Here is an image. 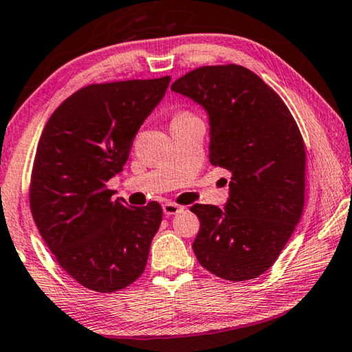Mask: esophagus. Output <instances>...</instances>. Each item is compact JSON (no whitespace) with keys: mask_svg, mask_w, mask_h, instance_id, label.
<instances>
[{"mask_svg":"<svg viewBox=\"0 0 352 352\" xmlns=\"http://www.w3.org/2000/svg\"><path fill=\"white\" fill-rule=\"evenodd\" d=\"M164 213L166 214V217H170V214H176L184 210V207L179 206V204H175V202H166V204H164Z\"/></svg>","mask_w":352,"mask_h":352,"instance_id":"34e87169","label":"esophagus"}]
</instances>
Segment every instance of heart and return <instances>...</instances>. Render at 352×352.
<instances>
[{
  "label": "heart",
  "mask_w": 352,
  "mask_h": 352,
  "mask_svg": "<svg viewBox=\"0 0 352 352\" xmlns=\"http://www.w3.org/2000/svg\"><path fill=\"white\" fill-rule=\"evenodd\" d=\"M193 114H190V113H186V111H182V113H177L175 117H173V119H184V117H192Z\"/></svg>",
  "instance_id": "b5f03b06"
}]
</instances>
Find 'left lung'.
Returning <instances> with one entry per match:
<instances>
[{
	"mask_svg": "<svg viewBox=\"0 0 352 352\" xmlns=\"http://www.w3.org/2000/svg\"><path fill=\"white\" fill-rule=\"evenodd\" d=\"M171 89L207 111L210 164L232 173L223 208L195 204L201 229L193 252L219 278L260 276L285 249L303 213L306 151L281 97L239 65L202 66Z\"/></svg>",
	"mask_w": 352,
	"mask_h": 352,
	"instance_id": "left-lung-1",
	"label": "left lung"
}]
</instances>
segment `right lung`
Here are the masks:
<instances>
[{
    "mask_svg": "<svg viewBox=\"0 0 352 352\" xmlns=\"http://www.w3.org/2000/svg\"><path fill=\"white\" fill-rule=\"evenodd\" d=\"M170 76L88 85L49 117L30 176V212L55 260L80 285L116 292L144 274L162 221L159 202L113 199L111 177L162 100Z\"/></svg>",
    "mask_w": 352,
    "mask_h": 352,
    "instance_id": "add662e5",
    "label": "right lung"
}]
</instances>
